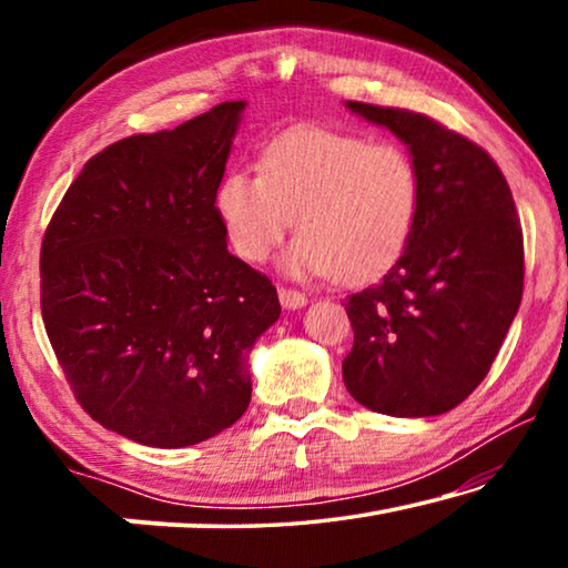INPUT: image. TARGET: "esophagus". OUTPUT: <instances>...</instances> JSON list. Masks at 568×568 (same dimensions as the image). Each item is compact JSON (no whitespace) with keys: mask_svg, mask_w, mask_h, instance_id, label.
I'll use <instances>...</instances> for the list:
<instances>
[{"mask_svg":"<svg viewBox=\"0 0 568 568\" xmlns=\"http://www.w3.org/2000/svg\"><path fill=\"white\" fill-rule=\"evenodd\" d=\"M277 297H281V305L287 307V311H295V307H303L307 303V295L295 291V287H277Z\"/></svg>","mask_w":568,"mask_h":568,"instance_id":"esophagus-1","label":"esophagus"}]
</instances>
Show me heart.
Segmentation results:
<instances>
[{
    "instance_id": "heart-1",
    "label": "heart",
    "mask_w": 568,
    "mask_h": 568,
    "mask_svg": "<svg viewBox=\"0 0 568 568\" xmlns=\"http://www.w3.org/2000/svg\"><path fill=\"white\" fill-rule=\"evenodd\" d=\"M418 207L420 172L406 148L328 128L277 134L257 158V175L227 170L215 190V213L243 261H265L295 223L287 271L335 273L343 283L390 271Z\"/></svg>"
}]
</instances>
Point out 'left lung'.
Wrapping results in <instances>:
<instances>
[{"label": "left lung", "mask_w": 568, "mask_h": 568, "mask_svg": "<svg viewBox=\"0 0 568 568\" xmlns=\"http://www.w3.org/2000/svg\"><path fill=\"white\" fill-rule=\"evenodd\" d=\"M348 108L406 142L420 207L398 263L343 303L345 388L386 416H438L480 386L521 305V220L501 168L474 140L420 112Z\"/></svg>", "instance_id": "left-lung-1"}]
</instances>
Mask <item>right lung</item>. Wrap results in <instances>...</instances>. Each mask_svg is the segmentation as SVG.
<instances>
[{"label": "right lung", "mask_w": 568, "mask_h": 568, "mask_svg": "<svg viewBox=\"0 0 568 568\" xmlns=\"http://www.w3.org/2000/svg\"><path fill=\"white\" fill-rule=\"evenodd\" d=\"M245 102L132 134L84 162L42 237L47 338L74 398L130 440L200 444L250 406L247 355L277 321L227 253L215 190Z\"/></svg>", "instance_id": "add662e5"}]
</instances>
